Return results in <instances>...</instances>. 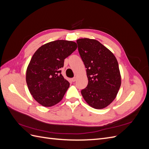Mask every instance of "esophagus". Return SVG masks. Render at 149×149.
I'll return each mask as SVG.
<instances>
[{
	"label": "esophagus",
	"instance_id": "1",
	"mask_svg": "<svg viewBox=\"0 0 149 149\" xmlns=\"http://www.w3.org/2000/svg\"><path fill=\"white\" fill-rule=\"evenodd\" d=\"M76 78L75 77H74V78H71V81H73V82H74L75 81H76Z\"/></svg>",
	"mask_w": 149,
	"mask_h": 149
}]
</instances>
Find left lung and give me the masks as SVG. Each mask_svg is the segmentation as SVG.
<instances>
[{
  "label": "left lung",
  "mask_w": 149,
  "mask_h": 149,
  "mask_svg": "<svg viewBox=\"0 0 149 149\" xmlns=\"http://www.w3.org/2000/svg\"><path fill=\"white\" fill-rule=\"evenodd\" d=\"M76 42L88 79L81 93L90 106L103 109L114 101L120 86L118 62L114 54L96 40L81 38Z\"/></svg>",
  "instance_id": "1"
}]
</instances>
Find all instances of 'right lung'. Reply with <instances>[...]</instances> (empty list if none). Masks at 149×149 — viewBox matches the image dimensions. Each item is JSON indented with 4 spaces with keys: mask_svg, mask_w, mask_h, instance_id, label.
I'll return each mask as SVG.
<instances>
[{
    "mask_svg": "<svg viewBox=\"0 0 149 149\" xmlns=\"http://www.w3.org/2000/svg\"><path fill=\"white\" fill-rule=\"evenodd\" d=\"M77 48L74 42L56 40L40 47L26 69V81L33 98L45 107L56 104L63 97L70 83L61 74L66 58Z\"/></svg>",
    "mask_w": 149,
    "mask_h": 149,
    "instance_id": "right-lung-1",
    "label": "right lung"
}]
</instances>
